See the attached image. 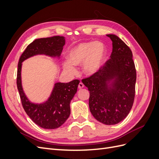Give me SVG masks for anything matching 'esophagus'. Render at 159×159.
<instances>
[{"label": "esophagus", "mask_w": 159, "mask_h": 159, "mask_svg": "<svg viewBox=\"0 0 159 159\" xmlns=\"http://www.w3.org/2000/svg\"><path fill=\"white\" fill-rule=\"evenodd\" d=\"M84 88V84H83L82 82H80V83L79 84V85H78V88H79V89H82V88Z\"/></svg>", "instance_id": "34e87169"}]
</instances>
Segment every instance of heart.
<instances>
[{
  "instance_id": "obj_1",
  "label": "heart",
  "mask_w": 159,
  "mask_h": 159,
  "mask_svg": "<svg viewBox=\"0 0 159 159\" xmlns=\"http://www.w3.org/2000/svg\"><path fill=\"white\" fill-rule=\"evenodd\" d=\"M107 56V49L102 42H85L74 46L68 52V59L62 63L64 69L71 74L77 72L75 66L82 65L84 73L93 75L102 68Z\"/></svg>"
}]
</instances>
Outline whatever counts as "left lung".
<instances>
[{
  "instance_id": "8db88e82",
  "label": "left lung",
  "mask_w": 159,
  "mask_h": 159,
  "mask_svg": "<svg viewBox=\"0 0 159 159\" xmlns=\"http://www.w3.org/2000/svg\"><path fill=\"white\" fill-rule=\"evenodd\" d=\"M107 36L113 45L110 59L82 82L89 91L91 114L98 121L111 125L123 121L132 108L137 74L131 49L117 36Z\"/></svg>"
}]
</instances>
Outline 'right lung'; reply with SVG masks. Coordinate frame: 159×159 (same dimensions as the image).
Instances as JSON below:
<instances>
[{"instance_id": "right-lung-1", "label": "right lung", "mask_w": 159, "mask_h": 159, "mask_svg": "<svg viewBox=\"0 0 159 159\" xmlns=\"http://www.w3.org/2000/svg\"><path fill=\"white\" fill-rule=\"evenodd\" d=\"M65 42V38L60 36L36 39L24 51L18 64L16 84L23 108L37 125L46 129L58 128L68 119L71 111L70 104L77 92L80 80H74L68 83H56L46 102L34 103L27 98L22 89V63L25 60L36 55L44 54L60 57Z\"/></svg>"}]
</instances>
